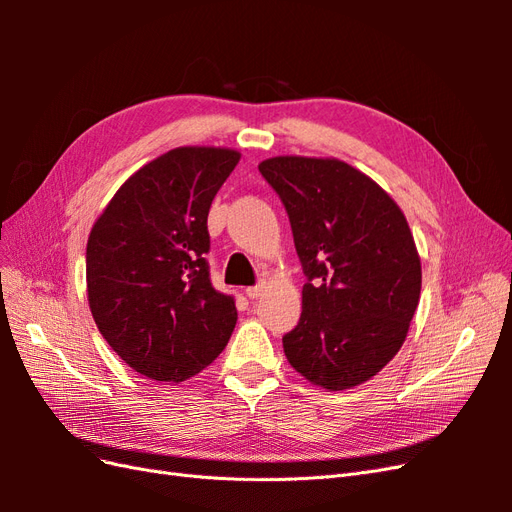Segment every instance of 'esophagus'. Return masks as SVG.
I'll return each instance as SVG.
<instances>
[{"label":"esophagus","instance_id":"1","mask_svg":"<svg viewBox=\"0 0 512 512\" xmlns=\"http://www.w3.org/2000/svg\"><path fill=\"white\" fill-rule=\"evenodd\" d=\"M262 290H265V284H256V286L245 288V297L247 299H258L260 294H262Z\"/></svg>","mask_w":512,"mask_h":512}]
</instances>
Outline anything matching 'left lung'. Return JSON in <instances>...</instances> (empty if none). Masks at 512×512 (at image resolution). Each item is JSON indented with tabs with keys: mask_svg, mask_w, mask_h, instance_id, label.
Wrapping results in <instances>:
<instances>
[{
	"mask_svg": "<svg viewBox=\"0 0 512 512\" xmlns=\"http://www.w3.org/2000/svg\"><path fill=\"white\" fill-rule=\"evenodd\" d=\"M286 207L307 282L299 324L282 337L312 384L344 391L399 352L421 297V258L395 200L333 158L258 164Z\"/></svg>",
	"mask_w": 512,
	"mask_h": 512,
	"instance_id": "1",
	"label": "left lung"
}]
</instances>
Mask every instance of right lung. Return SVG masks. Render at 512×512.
Masks as SVG:
<instances>
[{"label": "right lung", "instance_id": "add662e5", "mask_svg": "<svg viewBox=\"0 0 512 512\" xmlns=\"http://www.w3.org/2000/svg\"><path fill=\"white\" fill-rule=\"evenodd\" d=\"M239 153L179 147L121 185L91 228L87 294L102 337L134 371L183 382L218 356L235 297L209 275L207 215Z\"/></svg>", "mask_w": 512, "mask_h": 512}]
</instances>
